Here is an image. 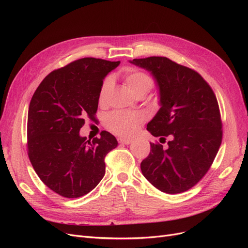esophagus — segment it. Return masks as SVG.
Returning a JSON list of instances; mask_svg holds the SVG:
<instances>
[{
  "instance_id": "esophagus-1",
  "label": "esophagus",
  "mask_w": 248,
  "mask_h": 248,
  "mask_svg": "<svg viewBox=\"0 0 248 248\" xmlns=\"http://www.w3.org/2000/svg\"><path fill=\"white\" fill-rule=\"evenodd\" d=\"M117 140H119L120 144H123V145H129V144H131V142L133 141V140L123 139V138H119V139H117Z\"/></svg>"
}]
</instances>
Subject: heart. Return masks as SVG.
<instances>
[{"mask_svg": "<svg viewBox=\"0 0 248 248\" xmlns=\"http://www.w3.org/2000/svg\"><path fill=\"white\" fill-rule=\"evenodd\" d=\"M124 80L127 88L136 96L146 95L154 86L153 78L146 72L140 70L127 71L124 75ZM112 88L111 78L108 77L103 80L99 93L98 102L104 104ZM145 121V115L140 112H128L123 110H115L106 116V124L110 132L115 135L129 137L133 136L139 125Z\"/></svg>", "mask_w": 248, "mask_h": 248, "instance_id": "obj_1", "label": "heart"}]
</instances>
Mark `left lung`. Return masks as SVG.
<instances>
[{
    "label": "left lung",
    "mask_w": 248,
    "mask_h": 248,
    "mask_svg": "<svg viewBox=\"0 0 248 248\" xmlns=\"http://www.w3.org/2000/svg\"><path fill=\"white\" fill-rule=\"evenodd\" d=\"M152 73L160 88L161 108L147 129L168 148L150 142L142 175L162 192L178 194L196 185L209 170L222 141V122L212 88L197 72L167 57L129 61Z\"/></svg>",
    "instance_id": "8db88e82"
}]
</instances>
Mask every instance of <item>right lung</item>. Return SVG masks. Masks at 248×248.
I'll return each instance as SVG.
<instances>
[{"label":"right lung","instance_id":"add662e5","mask_svg":"<svg viewBox=\"0 0 248 248\" xmlns=\"http://www.w3.org/2000/svg\"><path fill=\"white\" fill-rule=\"evenodd\" d=\"M120 61L85 57L49 73L30 101L27 148L43 183L65 198L93 190L106 174L104 158L116 148L108 132L93 141L79 136L85 120L95 119L103 78Z\"/></svg>","mask_w":248,"mask_h":248}]
</instances>
